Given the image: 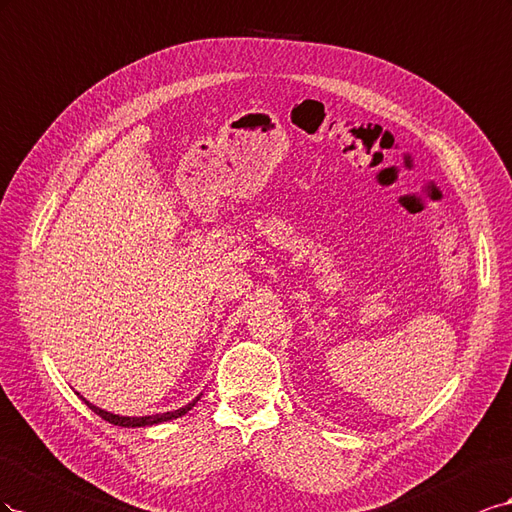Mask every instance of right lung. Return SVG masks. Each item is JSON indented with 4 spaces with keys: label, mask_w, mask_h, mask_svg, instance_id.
Segmentation results:
<instances>
[{
    "label": "right lung",
    "mask_w": 512,
    "mask_h": 512,
    "mask_svg": "<svg viewBox=\"0 0 512 512\" xmlns=\"http://www.w3.org/2000/svg\"><path fill=\"white\" fill-rule=\"evenodd\" d=\"M79 394V392H77ZM81 397V394H79ZM201 397V394H199ZM199 397H195L191 403L188 405H184V407H180V410H173V412H165V414H154V416H120V414H111V412H105V410H100V407H96V405H92L90 401L87 399H83L81 397V401H85V405L90 407V410L94 412V414H98L102 420H107V422H111V425H118V427H152V425H160V422H167V420H173V418H180V416H184L186 412H191L193 407H195V403L199 401Z\"/></svg>",
    "instance_id": "1"
}]
</instances>
